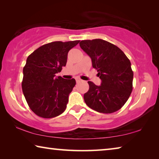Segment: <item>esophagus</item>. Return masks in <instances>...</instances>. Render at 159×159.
<instances>
[{
	"instance_id": "obj_1",
	"label": "esophagus",
	"mask_w": 159,
	"mask_h": 159,
	"mask_svg": "<svg viewBox=\"0 0 159 159\" xmlns=\"http://www.w3.org/2000/svg\"><path fill=\"white\" fill-rule=\"evenodd\" d=\"M76 81L77 83H80V81H81V80H80V79H79V78H76Z\"/></svg>"
}]
</instances>
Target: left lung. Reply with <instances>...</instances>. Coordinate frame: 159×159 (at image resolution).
I'll use <instances>...</instances> for the list:
<instances>
[{
	"mask_svg": "<svg viewBox=\"0 0 159 159\" xmlns=\"http://www.w3.org/2000/svg\"><path fill=\"white\" fill-rule=\"evenodd\" d=\"M80 47L92 60L101 79L100 85L88 81L89 90L83 98L95 111L111 114L124 105L133 90L131 63L119 48L102 39L84 40Z\"/></svg>",
	"mask_w": 159,
	"mask_h": 159,
	"instance_id": "left-lung-1",
	"label": "left lung"
}]
</instances>
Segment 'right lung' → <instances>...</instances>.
I'll use <instances>...</instances> for the list:
<instances>
[{"instance_id":"add662e5","label":"right lung","mask_w":159,"mask_h":159,"mask_svg":"<svg viewBox=\"0 0 159 159\" xmlns=\"http://www.w3.org/2000/svg\"><path fill=\"white\" fill-rule=\"evenodd\" d=\"M79 41L49 43L27 57L21 88L29 107L39 116L50 118L65 111L76 80L55 74L66 66L69 51Z\"/></svg>"}]
</instances>
